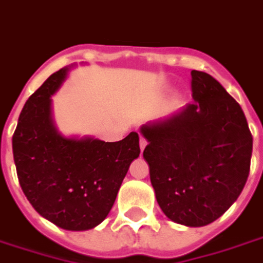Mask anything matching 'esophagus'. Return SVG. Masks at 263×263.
I'll list each match as a JSON object with an SVG mask.
<instances>
[{"mask_svg":"<svg viewBox=\"0 0 263 263\" xmlns=\"http://www.w3.org/2000/svg\"><path fill=\"white\" fill-rule=\"evenodd\" d=\"M146 145H147L146 139H143V138H141V139H139V147H141L142 152H143V149L146 147Z\"/></svg>","mask_w":263,"mask_h":263,"instance_id":"esophagus-1","label":"esophagus"}]
</instances>
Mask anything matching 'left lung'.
Wrapping results in <instances>:
<instances>
[{"label":"left lung","instance_id":"8db88e82","mask_svg":"<svg viewBox=\"0 0 263 263\" xmlns=\"http://www.w3.org/2000/svg\"><path fill=\"white\" fill-rule=\"evenodd\" d=\"M194 103L139 132L151 182L163 213L202 227L240 196L250 174L252 135L238 103L215 78L192 71Z\"/></svg>","mask_w":263,"mask_h":263}]
</instances>
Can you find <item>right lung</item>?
<instances>
[{
	"label": "right lung",
	"mask_w": 263,
	"mask_h": 263,
	"mask_svg": "<svg viewBox=\"0 0 263 263\" xmlns=\"http://www.w3.org/2000/svg\"><path fill=\"white\" fill-rule=\"evenodd\" d=\"M73 67L52 73L29 97L17 120L12 151L19 184L34 211L64 230L85 231L110 213L141 149L138 132L104 142L58 131L51 96Z\"/></svg>",
	"instance_id": "obj_1"
}]
</instances>
